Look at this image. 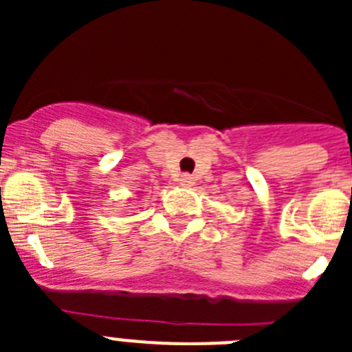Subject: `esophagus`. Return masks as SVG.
Segmentation results:
<instances>
[{"mask_svg": "<svg viewBox=\"0 0 352 352\" xmlns=\"http://www.w3.org/2000/svg\"><path fill=\"white\" fill-rule=\"evenodd\" d=\"M178 182H179V185H183V186H192L194 185V176H192V174H179L178 176Z\"/></svg>", "mask_w": 352, "mask_h": 352, "instance_id": "34e87169", "label": "esophagus"}]
</instances>
